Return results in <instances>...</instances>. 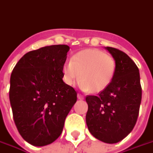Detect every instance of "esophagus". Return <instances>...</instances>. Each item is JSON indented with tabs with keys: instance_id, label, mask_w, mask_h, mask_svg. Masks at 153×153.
<instances>
[{
	"instance_id": "34e87169",
	"label": "esophagus",
	"mask_w": 153,
	"mask_h": 153,
	"mask_svg": "<svg viewBox=\"0 0 153 153\" xmlns=\"http://www.w3.org/2000/svg\"><path fill=\"white\" fill-rule=\"evenodd\" d=\"M77 98L80 99V100H82V99H84V97H83L82 94L78 93V94H77Z\"/></svg>"
}]
</instances>
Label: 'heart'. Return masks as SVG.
I'll use <instances>...</instances> for the list:
<instances>
[{
    "label": "heart",
    "mask_w": 153,
    "mask_h": 153,
    "mask_svg": "<svg viewBox=\"0 0 153 153\" xmlns=\"http://www.w3.org/2000/svg\"><path fill=\"white\" fill-rule=\"evenodd\" d=\"M116 68V61L111 55L99 49H86L75 54L70 62L64 64L63 78L69 86L79 78V86L82 90L98 93L112 82Z\"/></svg>",
    "instance_id": "1"
}]
</instances>
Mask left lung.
<instances>
[{
    "label": "left lung",
    "instance_id": "obj_1",
    "mask_svg": "<svg viewBox=\"0 0 153 153\" xmlns=\"http://www.w3.org/2000/svg\"><path fill=\"white\" fill-rule=\"evenodd\" d=\"M115 58L117 68L112 82L98 96L88 95L86 116L91 135L106 143L125 138L136 125L142 101L138 67L125 52L106 47Z\"/></svg>",
    "mask_w": 153,
    "mask_h": 153
}]
</instances>
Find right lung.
I'll return each instance as SVG.
<instances>
[{"instance_id": "obj_1", "label": "right lung", "mask_w": 153, "mask_h": 153, "mask_svg": "<svg viewBox=\"0 0 153 153\" xmlns=\"http://www.w3.org/2000/svg\"><path fill=\"white\" fill-rule=\"evenodd\" d=\"M70 49L52 45L25 54L10 75V102L22 138L42 147L62 134L77 93L62 81V67Z\"/></svg>"}]
</instances>
